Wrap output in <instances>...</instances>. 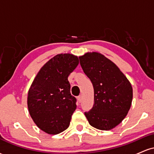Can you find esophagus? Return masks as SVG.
Masks as SVG:
<instances>
[{"label":"esophagus","mask_w":154,"mask_h":154,"mask_svg":"<svg viewBox=\"0 0 154 154\" xmlns=\"http://www.w3.org/2000/svg\"><path fill=\"white\" fill-rule=\"evenodd\" d=\"M82 95H79L78 97H77V100H78V102H79V103H80L81 101H82Z\"/></svg>","instance_id":"1"}]
</instances>
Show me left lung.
<instances>
[{
    "label": "left lung",
    "mask_w": 154,
    "mask_h": 154,
    "mask_svg": "<svg viewBox=\"0 0 154 154\" xmlns=\"http://www.w3.org/2000/svg\"><path fill=\"white\" fill-rule=\"evenodd\" d=\"M79 61L94 88V105L85 115L93 128L110 130L122 122L131 107V84L119 67L101 54L86 53Z\"/></svg>",
    "instance_id": "1"
}]
</instances>
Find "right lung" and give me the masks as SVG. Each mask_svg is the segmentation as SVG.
Wrapping results in <instances>:
<instances>
[{"label":"right lung","mask_w":154,"mask_h":154,"mask_svg":"<svg viewBox=\"0 0 154 154\" xmlns=\"http://www.w3.org/2000/svg\"><path fill=\"white\" fill-rule=\"evenodd\" d=\"M78 63V57L73 54L56 55L40 69L28 91L32 119L49 135H57L69 126L77 100L70 93L68 77Z\"/></svg>","instance_id":"right-lung-1"}]
</instances>
